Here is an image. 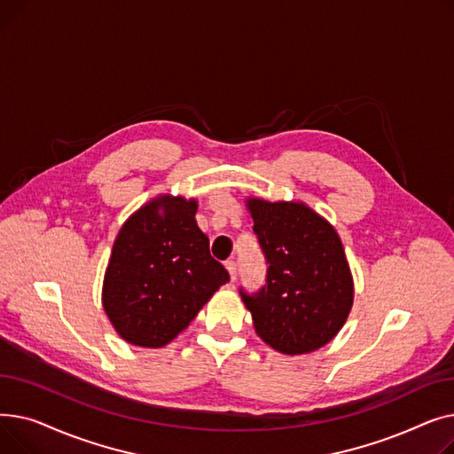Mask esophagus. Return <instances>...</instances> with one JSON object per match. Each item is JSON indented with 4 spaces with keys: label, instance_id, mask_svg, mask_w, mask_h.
<instances>
[{
    "label": "esophagus",
    "instance_id": "obj_1",
    "mask_svg": "<svg viewBox=\"0 0 454 454\" xmlns=\"http://www.w3.org/2000/svg\"><path fill=\"white\" fill-rule=\"evenodd\" d=\"M224 267H226V270L230 272V279L235 281V276H237V265H235V261H231V259L226 261Z\"/></svg>",
    "mask_w": 454,
    "mask_h": 454
}]
</instances>
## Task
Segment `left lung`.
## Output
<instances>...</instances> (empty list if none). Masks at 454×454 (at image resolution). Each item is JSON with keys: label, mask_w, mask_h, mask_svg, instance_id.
I'll use <instances>...</instances> for the list:
<instances>
[{"label": "left lung", "mask_w": 454, "mask_h": 454, "mask_svg": "<svg viewBox=\"0 0 454 454\" xmlns=\"http://www.w3.org/2000/svg\"><path fill=\"white\" fill-rule=\"evenodd\" d=\"M247 207L267 259V285L241 298L255 333L279 353H311L342 329L353 278L339 233L303 202L250 197Z\"/></svg>", "instance_id": "left-lung-1"}]
</instances>
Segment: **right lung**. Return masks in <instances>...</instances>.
<instances>
[{
    "mask_svg": "<svg viewBox=\"0 0 454 454\" xmlns=\"http://www.w3.org/2000/svg\"><path fill=\"white\" fill-rule=\"evenodd\" d=\"M197 200L161 195L119 230L103 281V307L119 337L141 348L169 344L230 281L195 221Z\"/></svg>",
    "mask_w": 454,
    "mask_h": 454,
    "instance_id": "obj_1",
    "label": "right lung"
}]
</instances>
